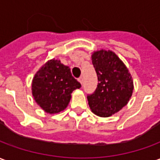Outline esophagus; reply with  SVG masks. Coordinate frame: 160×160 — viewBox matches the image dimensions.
<instances>
[{
	"mask_svg": "<svg viewBox=\"0 0 160 160\" xmlns=\"http://www.w3.org/2000/svg\"><path fill=\"white\" fill-rule=\"evenodd\" d=\"M78 80H79V81H80V84H81V85H82V84H83V78H82V77H80V78H79V79H78Z\"/></svg>",
	"mask_w": 160,
	"mask_h": 160,
	"instance_id": "esophagus-1",
	"label": "esophagus"
}]
</instances>
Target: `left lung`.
I'll use <instances>...</instances> for the list:
<instances>
[{
  "instance_id": "1",
  "label": "left lung",
  "mask_w": 160,
  "mask_h": 160,
  "mask_svg": "<svg viewBox=\"0 0 160 160\" xmlns=\"http://www.w3.org/2000/svg\"><path fill=\"white\" fill-rule=\"evenodd\" d=\"M98 75L97 88L87 95L88 104L94 114L108 118L124 107L132 96L134 86L128 70L112 51L101 49L92 56Z\"/></svg>"
}]
</instances>
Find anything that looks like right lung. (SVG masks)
<instances>
[{"label": "right lung", "mask_w": 160, "mask_h": 160, "mask_svg": "<svg viewBox=\"0 0 160 160\" xmlns=\"http://www.w3.org/2000/svg\"><path fill=\"white\" fill-rule=\"evenodd\" d=\"M81 87L70 68L59 60H50L41 68L32 80V95L42 110L58 113L68 106L73 90Z\"/></svg>", "instance_id": "obj_1"}]
</instances>
